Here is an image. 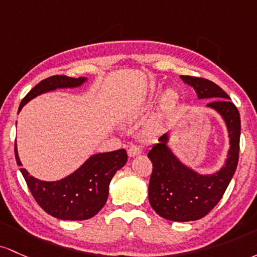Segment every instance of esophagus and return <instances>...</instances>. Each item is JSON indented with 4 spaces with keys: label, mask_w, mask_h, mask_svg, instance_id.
<instances>
[{
    "label": "esophagus",
    "mask_w": 257,
    "mask_h": 257,
    "mask_svg": "<svg viewBox=\"0 0 257 257\" xmlns=\"http://www.w3.org/2000/svg\"><path fill=\"white\" fill-rule=\"evenodd\" d=\"M127 154H128L130 158H135V157H137V155L142 154V149H141L140 147H137V146H131L128 148Z\"/></svg>",
    "instance_id": "obj_1"
}]
</instances>
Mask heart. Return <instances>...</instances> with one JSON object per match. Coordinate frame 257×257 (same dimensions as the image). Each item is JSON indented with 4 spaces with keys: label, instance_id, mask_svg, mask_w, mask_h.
Instances as JSON below:
<instances>
[{
    "label": "heart",
    "instance_id": "heart-1",
    "mask_svg": "<svg viewBox=\"0 0 257 257\" xmlns=\"http://www.w3.org/2000/svg\"><path fill=\"white\" fill-rule=\"evenodd\" d=\"M159 99V92L153 91L148 96L147 99V106H153ZM178 100H180V96H178V92L175 88H167L164 91L163 96L160 98V108L163 111H169L175 109L178 104Z\"/></svg>",
    "mask_w": 257,
    "mask_h": 257
}]
</instances>
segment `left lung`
<instances>
[{"label":"left lung","instance_id":"8db88e82","mask_svg":"<svg viewBox=\"0 0 257 257\" xmlns=\"http://www.w3.org/2000/svg\"><path fill=\"white\" fill-rule=\"evenodd\" d=\"M181 80L193 87L198 99H214L206 104L222 117L228 131L229 148L223 166L212 174H200L184 164L169 147L170 131L161 135L148 152L153 164L149 181V203L158 215L170 221L188 222L204 217L226 192L238 165L240 115L220 86L200 77Z\"/></svg>","mask_w":257,"mask_h":257}]
</instances>
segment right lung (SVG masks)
<instances>
[{"mask_svg": "<svg viewBox=\"0 0 257 257\" xmlns=\"http://www.w3.org/2000/svg\"><path fill=\"white\" fill-rule=\"evenodd\" d=\"M87 81V77L54 75L37 83L19 105V110L31 99L58 88H76ZM16 160L25 178L31 194L47 214L59 220L82 221L93 217L105 205L109 195V184L117 170L125 166L127 154L125 149L98 153L88 158L73 174L59 181H41L31 176L19 159L18 149L14 148Z\"/></svg>", "mask_w": 257, "mask_h": 257, "instance_id": "1", "label": "right lung"}]
</instances>
